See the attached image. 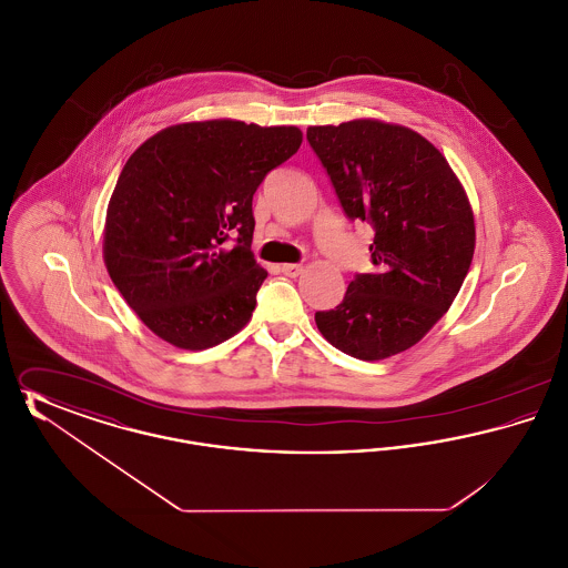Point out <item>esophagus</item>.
I'll return each instance as SVG.
<instances>
[{
	"label": "esophagus",
	"mask_w": 568,
	"mask_h": 568,
	"mask_svg": "<svg viewBox=\"0 0 568 568\" xmlns=\"http://www.w3.org/2000/svg\"><path fill=\"white\" fill-rule=\"evenodd\" d=\"M302 271H304V268H302L300 264H283V266H281V272H283L285 276H300Z\"/></svg>",
	"instance_id": "1"
}]
</instances>
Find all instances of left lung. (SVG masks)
<instances>
[{
  "mask_svg": "<svg viewBox=\"0 0 568 568\" xmlns=\"http://www.w3.org/2000/svg\"><path fill=\"white\" fill-rule=\"evenodd\" d=\"M349 219L375 227L373 274H357L343 302L315 313L338 352L377 362L417 345L449 311L475 253V216L456 172L430 140L378 119L311 125Z\"/></svg>",
  "mask_w": 568,
  "mask_h": 568,
  "instance_id": "left-lung-1",
  "label": "left lung"
}]
</instances>
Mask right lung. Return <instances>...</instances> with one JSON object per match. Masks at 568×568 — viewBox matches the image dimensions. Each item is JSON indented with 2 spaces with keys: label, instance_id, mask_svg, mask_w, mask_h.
<instances>
[{
  "label": "right lung",
  "instance_id": "right-lung-1",
  "mask_svg": "<svg viewBox=\"0 0 568 568\" xmlns=\"http://www.w3.org/2000/svg\"><path fill=\"white\" fill-rule=\"evenodd\" d=\"M300 144L296 125L190 121L151 135L123 165L106 211L104 264L162 341L202 352L251 322L268 276L251 251L253 193Z\"/></svg>",
  "mask_w": 568,
  "mask_h": 568
}]
</instances>
